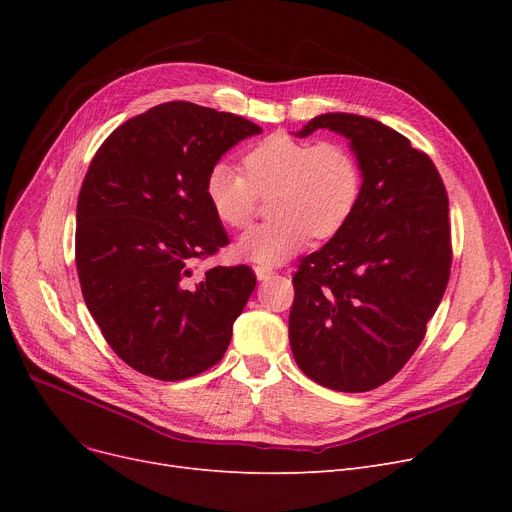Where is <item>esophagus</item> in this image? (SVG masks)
Returning <instances> with one entry per match:
<instances>
[{
  "mask_svg": "<svg viewBox=\"0 0 512 512\" xmlns=\"http://www.w3.org/2000/svg\"><path fill=\"white\" fill-rule=\"evenodd\" d=\"M255 276L257 280H270L274 276V270L267 265H255Z\"/></svg>",
  "mask_w": 512,
  "mask_h": 512,
  "instance_id": "1",
  "label": "esophagus"
}]
</instances>
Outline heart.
Returning <instances> with one entry per match:
<instances>
[{
	"label": "heart",
	"instance_id": "b5f03b06",
	"mask_svg": "<svg viewBox=\"0 0 512 512\" xmlns=\"http://www.w3.org/2000/svg\"><path fill=\"white\" fill-rule=\"evenodd\" d=\"M245 174L215 164L205 178V199L224 226L247 228L259 197H270L274 220L238 240V255L255 263H280L309 238L336 236L361 201L363 170L357 155L332 141L311 143L278 132L242 157Z\"/></svg>",
	"mask_w": 512,
	"mask_h": 512
}]
</instances>
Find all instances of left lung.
<instances>
[{
  "label": "left lung",
  "mask_w": 512,
  "mask_h": 512,
  "mask_svg": "<svg viewBox=\"0 0 512 512\" xmlns=\"http://www.w3.org/2000/svg\"><path fill=\"white\" fill-rule=\"evenodd\" d=\"M351 141L363 193L348 224L292 276V355L313 382L367 392L405 367L450 278L448 195L427 153L382 122L355 114L313 118Z\"/></svg>",
  "instance_id": "left-lung-1"
}]
</instances>
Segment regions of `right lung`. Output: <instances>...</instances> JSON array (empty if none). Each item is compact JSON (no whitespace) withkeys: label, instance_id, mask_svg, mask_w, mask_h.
Listing matches in <instances>:
<instances>
[{"label":"right lung","instance_id":"obj_1","mask_svg":"<svg viewBox=\"0 0 512 512\" xmlns=\"http://www.w3.org/2000/svg\"><path fill=\"white\" fill-rule=\"evenodd\" d=\"M261 128L188 101L120 124L97 149L76 205V272L103 338L155 380L193 378L218 363L257 278L249 265L195 263L228 245L205 178Z\"/></svg>","mask_w":512,"mask_h":512}]
</instances>
